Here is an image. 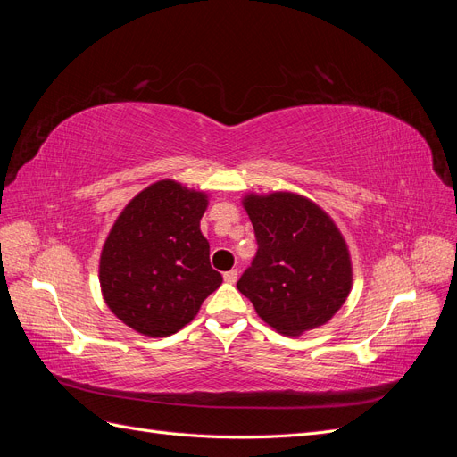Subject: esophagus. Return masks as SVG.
<instances>
[{"instance_id": "34e87169", "label": "esophagus", "mask_w": 457, "mask_h": 457, "mask_svg": "<svg viewBox=\"0 0 457 457\" xmlns=\"http://www.w3.org/2000/svg\"><path fill=\"white\" fill-rule=\"evenodd\" d=\"M223 278H225V282H227V284H234V282L238 280V270H237V269L227 270V272L223 274Z\"/></svg>"}]
</instances>
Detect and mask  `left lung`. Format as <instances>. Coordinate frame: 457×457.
I'll list each match as a JSON object with an SVG mask.
<instances>
[{"label": "left lung", "instance_id": "1", "mask_svg": "<svg viewBox=\"0 0 457 457\" xmlns=\"http://www.w3.org/2000/svg\"><path fill=\"white\" fill-rule=\"evenodd\" d=\"M257 253L237 287L286 336L326 324L347 299L353 272L341 232L311 200L274 192L247 196Z\"/></svg>", "mask_w": 457, "mask_h": 457}]
</instances>
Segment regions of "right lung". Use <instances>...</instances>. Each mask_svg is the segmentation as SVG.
<instances>
[{
    "instance_id": "1",
    "label": "right lung",
    "mask_w": 457,
    "mask_h": 457,
    "mask_svg": "<svg viewBox=\"0 0 457 457\" xmlns=\"http://www.w3.org/2000/svg\"><path fill=\"white\" fill-rule=\"evenodd\" d=\"M205 195L160 181L137 195L110 230L101 255L106 305L150 337L187 326L223 282L200 232Z\"/></svg>"
}]
</instances>
